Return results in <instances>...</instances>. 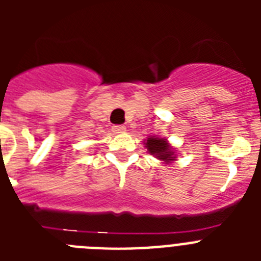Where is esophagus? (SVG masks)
Segmentation results:
<instances>
[{
    "label": "esophagus",
    "mask_w": 261,
    "mask_h": 261,
    "mask_svg": "<svg viewBox=\"0 0 261 261\" xmlns=\"http://www.w3.org/2000/svg\"><path fill=\"white\" fill-rule=\"evenodd\" d=\"M126 130V128L124 125H114L112 126V132L115 135H120V133H124Z\"/></svg>",
    "instance_id": "esophagus-1"
}]
</instances>
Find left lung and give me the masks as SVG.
Instances as JSON below:
<instances>
[{"mask_svg":"<svg viewBox=\"0 0 261 261\" xmlns=\"http://www.w3.org/2000/svg\"><path fill=\"white\" fill-rule=\"evenodd\" d=\"M146 147L151 155H156V158L162 159L165 162L174 161L175 156H172L174 155V151H171L170 145H168L167 142H166V140H163V138H147Z\"/></svg>","mask_w":261,"mask_h":261,"instance_id":"1","label":"left lung"}]
</instances>
